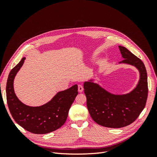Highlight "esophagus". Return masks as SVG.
Wrapping results in <instances>:
<instances>
[{"label": "esophagus", "mask_w": 157, "mask_h": 157, "mask_svg": "<svg viewBox=\"0 0 157 157\" xmlns=\"http://www.w3.org/2000/svg\"><path fill=\"white\" fill-rule=\"evenodd\" d=\"M78 92H82L84 90V88H83V86L81 84H78Z\"/></svg>", "instance_id": "obj_1"}]
</instances>
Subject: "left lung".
<instances>
[{"label": "left lung", "mask_w": 157, "mask_h": 157, "mask_svg": "<svg viewBox=\"0 0 157 157\" xmlns=\"http://www.w3.org/2000/svg\"><path fill=\"white\" fill-rule=\"evenodd\" d=\"M118 48L124 59L119 63L131 65L139 71L140 80L136 88L126 94H114L94 82V79L84 83L90 116L97 124L112 128L124 127L135 121L144 110L148 94L147 74L143 61L125 47Z\"/></svg>", "instance_id": "obj_1"}]
</instances>
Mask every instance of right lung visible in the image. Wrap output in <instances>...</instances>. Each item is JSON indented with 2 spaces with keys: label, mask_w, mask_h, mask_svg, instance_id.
Masks as SVG:
<instances>
[{
  "label": "right lung",
  "mask_w": 157,
  "mask_h": 157,
  "mask_svg": "<svg viewBox=\"0 0 157 157\" xmlns=\"http://www.w3.org/2000/svg\"><path fill=\"white\" fill-rule=\"evenodd\" d=\"M23 58L9 73L6 83V99L9 110L17 124L25 130L36 134H44L58 130L65 122L69 109L78 95V86L57 93L50 101L39 107L23 103L14 92L13 80L22 67Z\"/></svg>",
  "instance_id": "obj_1"
}]
</instances>
